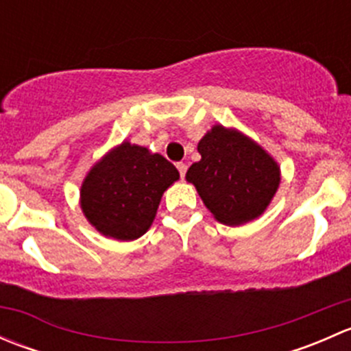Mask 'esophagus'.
<instances>
[{"mask_svg": "<svg viewBox=\"0 0 351 351\" xmlns=\"http://www.w3.org/2000/svg\"><path fill=\"white\" fill-rule=\"evenodd\" d=\"M176 168H178L180 176H182V178H185V173H186V165H185V162H176Z\"/></svg>", "mask_w": 351, "mask_h": 351, "instance_id": "esophagus-1", "label": "esophagus"}]
</instances>
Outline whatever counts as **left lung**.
<instances>
[{
  "mask_svg": "<svg viewBox=\"0 0 351 351\" xmlns=\"http://www.w3.org/2000/svg\"><path fill=\"white\" fill-rule=\"evenodd\" d=\"M202 159L186 171L219 222L241 226L263 214L280 183V169L256 143L215 125L198 143Z\"/></svg>",
  "mask_w": 351,
  "mask_h": 351,
  "instance_id": "obj_1",
  "label": "left lung"
}]
</instances>
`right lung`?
I'll list each match as a JSON object with an SVG mask.
<instances>
[{"mask_svg":"<svg viewBox=\"0 0 351 351\" xmlns=\"http://www.w3.org/2000/svg\"><path fill=\"white\" fill-rule=\"evenodd\" d=\"M178 176V169L161 154L122 143L88 173L81 208L101 234L132 241L153 224L162 192Z\"/></svg>","mask_w":351,"mask_h":351,"instance_id":"obj_1","label":"right lung"}]
</instances>
